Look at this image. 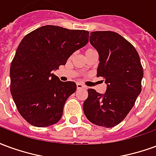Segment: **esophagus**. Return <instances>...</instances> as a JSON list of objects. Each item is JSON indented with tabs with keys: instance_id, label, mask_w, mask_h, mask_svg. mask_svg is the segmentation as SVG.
Wrapping results in <instances>:
<instances>
[{
	"instance_id": "34e87169",
	"label": "esophagus",
	"mask_w": 156,
	"mask_h": 156,
	"mask_svg": "<svg viewBox=\"0 0 156 156\" xmlns=\"http://www.w3.org/2000/svg\"><path fill=\"white\" fill-rule=\"evenodd\" d=\"M85 87L83 86V84H81V83H77V88L78 89H82V88H84Z\"/></svg>"
}]
</instances>
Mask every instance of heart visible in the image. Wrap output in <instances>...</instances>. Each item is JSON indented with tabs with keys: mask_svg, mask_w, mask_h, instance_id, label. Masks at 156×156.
I'll list each match as a JSON object with an SVG mask.
<instances>
[{
	"mask_svg": "<svg viewBox=\"0 0 156 156\" xmlns=\"http://www.w3.org/2000/svg\"><path fill=\"white\" fill-rule=\"evenodd\" d=\"M93 51H95V50L92 49V48H88V49H87L86 51H85V54H87V53H90V52H93Z\"/></svg>",
	"mask_w": 156,
	"mask_h": 156,
	"instance_id": "heart-1",
	"label": "heart"
}]
</instances>
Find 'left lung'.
Segmentation results:
<instances>
[{
	"instance_id": "8db88e82",
	"label": "left lung",
	"mask_w": 156,
	"mask_h": 156,
	"mask_svg": "<svg viewBox=\"0 0 156 156\" xmlns=\"http://www.w3.org/2000/svg\"><path fill=\"white\" fill-rule=\"evenodd\" d=\"M89 41L97 50V77L107 85L105 94L88 88L85 116L93 124L112 128L124 120L141 92L143 68L133 45L115 32H92Z\"/></svg>"
}]
</instances>
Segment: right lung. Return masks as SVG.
<instances>
[{
    "instance_id": "1",
    "label": "right lung",
    "mask_w": 156,
    "mask_h": 156,
    "mask_svg": "<svg viewBox=\"0 0 156 156\" xmlns=\"http://www.w3.org/2000/svg\"><path fill=\"white\" fill-rule=\"evenodd\" d=\"M89 32L47 25L24 37L10 68L11 94L17 110L36 127L60 120L74 82H62L52 73L75 51L88 43Z\"/></svg>"
}]
</instances>
